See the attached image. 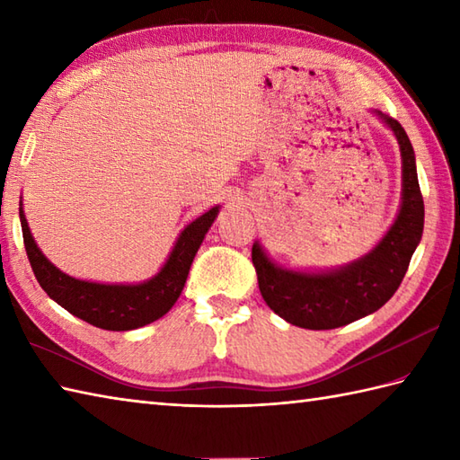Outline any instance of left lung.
Instances as JSON below:
<instances>
[{
	"label": "left lung",
	"instance_id": "left-lung-1",
	"mask_svg": "<svg viewBox=\"0 0 460 460\" xmlns=\"http://www.w3.org/2000/svg\"><path fill=\"white\" fill-rule=\"evenodd\" d=\"M381 119L394 130L402 150L403 201L392 229L374 251L338 270L295 272L275 267L259 243L252 245L251 257L262 298L270 310L298 328H340L384 306L402 285L409 261L421 241L425 205L413 146L395 119L384 114Z\"/></svg>",
	"mask_w": 460,
	"mask_h": 460
}]
</instances>
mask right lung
<instances>
[{"mask_svg":"<svg viewBox=\"0 0 460 460\" xmlns=\"http://www.w3.org/2000/svg\"><path fill=\"white\" fill-rule=\"evenodd\" d=\"M219 208H213L190 223L170 252V259L154 279L142 285H99L65 275L45 259L31 237L23 209L19 208L27 259L35 279L57 305L89 324L102 330H134L162 318L180 298L190 267L205 233L217 217Z\"/></svg>","mask_w":460,"mask_h":460,"instance_id":"right-lung-1","label":"right lung"}]
</instances>
